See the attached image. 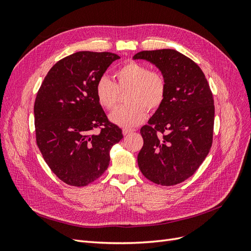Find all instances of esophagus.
Here are the masks:
<instances>
[{
    "mask_svg": "<svg viewBox=\"0 0 251 251\" xmlns=\"http://www.w3.org/2000/svg\"><path fill=\"white\" fill-rule=\"evenodd\" d=\"M135 130L134 128H127V127H125L124 130H123V133H124V135L125 136H127V135H130L131 133H133Z\"/></svg>",
    "mask_w": 251,
    "mask_h": 251,
    "instance_id": "34e87169",
    "label": "esophagus"
}]
</instances>
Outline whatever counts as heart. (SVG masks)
Here are the masks:
<instances>
[{
    "instance_id": "obj_1",
    "label": "heart",
    "mask_w": 251,
    "mask_h": 251,
    "mask_svg": "<svg viewBox=\"0 0 251 251\" xmlns=\"http://www.w3.org/2000/svg\"><path fill=\"white\" fill-rule=\"evenodd\" d=\"M112 81L107 76L97 80L96 100L101 107L112 111L116 107L118 91L127 90L126 102L123 108L114 111L110 119L113 124L124 127H132L142 123L147 110L156 111L163 103L168 92V80L159 71H150L140 63L126 62L114 71Z\"/></svg>"
}]
</instances>
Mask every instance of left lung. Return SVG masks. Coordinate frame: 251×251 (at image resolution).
Wrapping results in <instances>:
<instances>
[{
    "label": "left lung",
    "mask_w": 251,
    "mask_h": 251,
    "mask_svg": "<svg viewBox=\"0 0 251 251\" xmlns=\"http://www.w3.org/2000/svg\"><path fill=\"white\" fill-rule=\"evenodd\" d=\"M133 58L154 64L168 80L163 103L140 128L139 169L156 184L176 185L193 176L209 153L215 121L212 93L200 67L176 50L141 51Z\"/></svg>",
    "instance_id": "1"
}]
</instances>
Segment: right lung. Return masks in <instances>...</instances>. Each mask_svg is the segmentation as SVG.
<instances>
[{"mask_svg": "<svg viewBox=\"0 0 251 251\" xmlns=\"http://www.w3.org/2000/svg\"><path fill=\"white\" fill-rule=\"evenodd\" d=\"M120 58L111 52L79 51L58 60L36 94V144L50 170L68 185L86 186L110 163V150L124 138L95 95L97 80ZM95 128H100L94 134Z\"/></svg>", "mask_w": 251, "mask_h": 251, "instance_id": "1", "label": "right lung"}]
</instances>
